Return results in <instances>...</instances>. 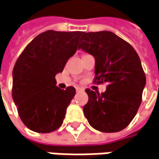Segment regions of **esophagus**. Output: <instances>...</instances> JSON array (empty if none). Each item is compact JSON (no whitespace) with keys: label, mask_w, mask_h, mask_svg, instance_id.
I'll return each instance as SVG.
<instances>
[{"label":"esophagus","mask_w":159,"mask_h":159,"mask_svg":"<svg viewBox=\"0 0 159 159\" xmlns=\"http://www.w3.org/2000/svg\"><path fill=\"white\" fill-rule=\"evenodd\" d=\"M80 91H82V89H80V88H77V89H76V92H80Z\"/></svg>","instance_id":"esophagus-1"}]
</instances>
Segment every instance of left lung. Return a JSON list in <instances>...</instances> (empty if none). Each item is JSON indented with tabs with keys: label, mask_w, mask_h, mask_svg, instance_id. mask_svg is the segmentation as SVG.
<instances>
[{
	"label": "left lung",
	"mask_w": 159,
	"mask_h": 159,
	"mask_svg": "<svg viewBox=\"0 0 159 159\" xmlns=\"http://www.w3.org/2000/svg\"><path fill=\"white\" fill-rule=\"evenodd\" d=\"M80 42L79 48L95 58V80L108 84L101 95L86 89L89 102L83 107L84 115L98 131H122L137 114L146 85L139 55L131 44L110 31L84 32Z\"/></svg>",
	"instance_id": "8db88e82"
}]
</instances>
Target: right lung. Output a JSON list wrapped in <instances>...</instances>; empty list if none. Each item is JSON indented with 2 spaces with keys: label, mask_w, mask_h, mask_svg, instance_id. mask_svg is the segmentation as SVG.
<instances>
[{
  "label": "right lung",
  "mask_w": 159,
  "mask_h": 159,
  "mask_svg": "<svg viewBox=\"0 0 159 159\" xmlns=\"http://www.w3.org/2000/svg\"><path fill=\"white\" fill-rule=\"evenodd\" d=\"M82 32L47 30L36 36L18 58L12 71V98L21 121L31 131L48 133L62 124L76 94L61 89L55 75L79 48Z\"/></svg>",
  "instance_id": "1"
}]
</instances>
